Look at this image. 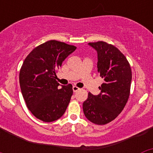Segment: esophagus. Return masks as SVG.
I'll return each instance as SVG.
<instances>
[{"label": "esophagus", "instance_id": "1", "mask_svg": "<svg viewBox=\"0 0 153 153\" xmlns=\"http://www.w3.org/2000/svg\"><path fill=\"white\" fill-rule=\"evenodd\" d=\"M79 90V87H77V86H73V90H74V92H76V91H78Z\"/></svg>", "mask_w": 153, "mask_h": 153}]
</instances>
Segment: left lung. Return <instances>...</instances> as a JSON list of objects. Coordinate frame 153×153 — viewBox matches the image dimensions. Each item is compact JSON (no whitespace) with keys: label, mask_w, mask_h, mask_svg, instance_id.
Masks as SVG:
<instances>
[{"label":"left lung","mask_w":153,"mask_h":153,"mask_svg":"<svg viewBox=\"0 0 153 153\" xmlns=\"http://www.w3.org/2000/svg\"><path fill=\"white\" fill-rule=\"evenodd\" d=\"M97 53L98 73L104 83L100 93L88 98L83 103L85 117L90 122L104 125L118 117L125 107L130 92L132 71L126 56L117 47L106 42L89 43Z\"/></svg>","instance_id":"obj_1"}]
</instances>
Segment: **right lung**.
Here are the masks:
<instances>
[{
    "instance_id": "right-lung-1",
    "label": "right lung",
    "mask_w": 153,
    "mask_h": 153,
    "mask_svg": "<svg viewBox=\"0 0 153 153\" xmlns=\"http://www.w3.org/2000/svg\"><path fill=\"white\" fill-rule=\"evenodd\" d=\"M76 47L49 40L30 53L20 70L21 93L28 109L44 122H53L64 114L73 95L72 85L61 86L56 70Z\"/></svg>"
}]
</instances>
